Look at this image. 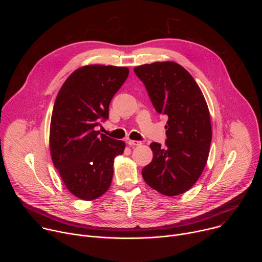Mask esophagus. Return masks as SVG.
<instances>
[{"instance_id":"obj_1","label":"esophagus","mask_w":262,"mask_h":262,"mask_svg":"<svg viewBox=\"0 0 262 262\" xmlns=\"http://www.w3.org/2000/svg\"><path fill=\"white\" fill-rule=\"evenodd\" d=\"M127 143L129 146H140L142 144L141 141H136V140H128Z\"/></svg>"}]
</instances>
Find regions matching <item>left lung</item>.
Wrapping results in <instances>:
<instances>
[{
	"label": "left lung",
	"mask_w": 262,
	"mask_h": 262,
	"mask_svg": "<svg viewBox=\"0 0 262 262\" xmlns=\"http://www.w3.org/2000/svg\"><path fill=\"white\" fill-rule=\"evenodd\" d=\"M134 71L158 113L168 117L166 146L150 144L154 159L143 168V178L163 195H180L196 183L208 159L211 123L207 103L190 72L175 62L144 64Z\"/></svg>",
	"instance_id": "obj_1"
}]
</instances>
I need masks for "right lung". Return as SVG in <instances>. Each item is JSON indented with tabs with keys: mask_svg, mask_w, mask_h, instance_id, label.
Here are the masks:
<instances>
[{
	"mask_svg": "<svg viewBox=\"0 0 262 262\" xmlns=\"http://www.w3.org/2000/svg\"><path fill=\"white\" fill-rule=\"evenodd\" d=\"M128 73L127 67L83 66L67 78L55 100L52 160L67 190L82 200H94L107 191L114 159L124 151L123 141L100 134L95 126L108 118L110 102Z\"/></svg>",
	"mask_w": 262,
	"mask_h": 262,
	"instance_id": "obj_1",
	"label": "right lung"
}]
</instances>
